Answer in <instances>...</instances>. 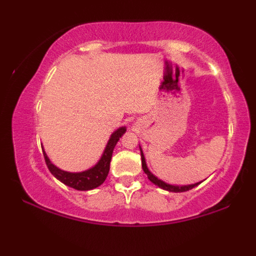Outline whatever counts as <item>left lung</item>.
<instances>
[{
	"mask_svg": "<svg viewBox=\"0 0 256 256\" xmlns=\"http://www.w3.org/2000/svg\"><path fill=\"white\" fill-rule=\"evenodd\" d=\"M140 158H142V168L143 171L146 176H148V179L152 182V184H155L156 186L160 188V189H164L166 190V192H188V190L192 189V188L198 186V184H201L202 182H198V183H195V184H189V185H174V184H170V183H166L165 180H162V179L158 178L156 176L152 174V173L149 171L148 166H146V158H144V154H143V150L142 148L140 146Z\"/></svg>",
	"mask_w": 256,
	"mask_h": 256,
	"instance_id": "obj_1",
	"label": "left lung"
}]
</instances>
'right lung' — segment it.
Listing matches in <instances>:
<instances>
[{"mask_svg": "<svg viewBox=\"0 0 256 256\" xmlns=\"http://www.w3.org/2000/svg\"><path fill=\"white\" fill-rule=\"evenodd\" d=\"M126 132V126H122V128H116L113 134H110V140H108L107 144L104 152H102L101 158L90 168L85 170L82 172H67L64 170L58 168L52 162L50 158H48L46 152L43 149V155L46 158V164L48 166L49 171L55 178L58 179L61 183H64L67 186L73 188L76 190H80V192H86V190H92L101 185L107 178L108 172H110V158L112 154H113L114 146H116L120 137L122 136Z\"/></svg>", "mask_w": 256, "mask_h": 256, "instance_id": "add662e5", "label": "right lung"}]
</instances>
